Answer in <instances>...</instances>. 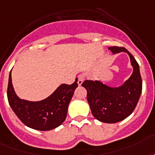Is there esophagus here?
Masks as SVG:
<instances>
[{
	"mask_svg": "<svg viewBox=\"0 0 155 155\" xmlns=\"http://www.w3.org/2000/svg\"><path fill=\"white\" fill-rule=\"evenodd\" d=\"M84 75H79V76H78V85H79V86H81L82 84H83V82H84Z\"/></svg>",
	"mask_w": 155,
	"mask_h": 155,
	"instance_id": "1",
	"label": "esophagus"
}]
</instances>
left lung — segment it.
Masks as SVG:
<instances>
[{"label": "left lung", "mask_w": 155, "mask_h": 155, "mask_svg": "<svg viewBox=\"0 0 155 155\" xmlns=\"http://www.w3.org/2000/svg\"><path fill=\"white\" fill-rule=\"evenodd\" d=\"M113 54L126 52L130 57L133 72L119 87H111L102 80H85L82 86L87 91V99L93 116L106 123H114L127 118L137 106L143 82L139 64L125 48H108Z\"/></svg>", "instance_id": "1"}]
</instances>
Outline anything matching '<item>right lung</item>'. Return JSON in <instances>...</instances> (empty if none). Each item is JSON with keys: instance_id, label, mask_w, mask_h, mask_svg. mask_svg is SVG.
<instances>
[{"instance_id": "1", "label": "right lung", "mask_w": 155, "mask_h": 155, "mask_svg": "<svg viewBox=\"0 0 155 155\" xmlns=\"http://www.w3.org/2000/svg\"><path fill=\"white\" fill-rule=\"evenodd\" d=\"M12 70L8 77V104L20 120L27 127L38 130H50L58 127L67 117L69 103L78 87L77 78L71 85L62 84L54 92L40 101L22 99L15 92L12 83Z\"/></svg>"}]
</instances>
